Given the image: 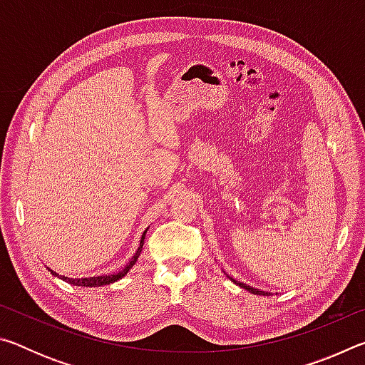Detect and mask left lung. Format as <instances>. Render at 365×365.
Returning a JSON list of instances; mask_svg holds the SVG:
<instances>
[{
  "label": "left lung",
  "instance_id": "left-lung-1",
  "mask_svg": "<svg viewBox=\"0 0 365 365\" xmlns=\"http://www.w3.org/2000/svg\"><path fill=\"white\" fill-rule=\"evenodd\" d=\"M233 280V279H232ZM235 283H237V285H240L242 288H245V289H248V292H251V293H255V294H264V296H269L270 293H267V292H261V289H256V288H252V287H250V285H245V283H242V282H237V280H233Z\"/></svg>",
  "mask_w": 365,
  "mask_h": 365
}]
</instances>
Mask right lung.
I'll use <instances>...</instances> for the list:
<instances>
[{"instance_id": "obj_1", "label": "right lung", "mask_w": 365, "mask_h": 365, "mask_svg": "<svg viewBox=\"0 0 365 365\" xmlns=\"http://www.w3.org/2000/svg\"><path fill=\"white\" fill-rule=\"evenodd\" d=\"M145 233H146V232H145ZM145 233H143V237H141L140 248H138L137 252H135V256L132 257V261L125 265V269H122L120 272H117V274L100 275V277H88V279H69V277L58 275L56 272H53V270H51V274L59 277V279H63V280L67 282V283H71V285H77V287H101V285H109V283H113V282H117L119 279H122V277L125 275L127 272L133 267L135 262H137V259H138L140 252H141V248H143V243H145Z\"/></svg>"}]
</instances>
